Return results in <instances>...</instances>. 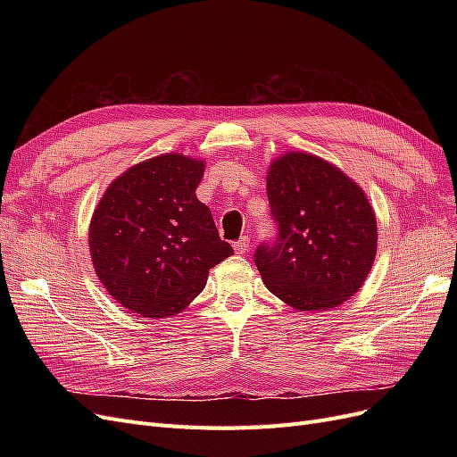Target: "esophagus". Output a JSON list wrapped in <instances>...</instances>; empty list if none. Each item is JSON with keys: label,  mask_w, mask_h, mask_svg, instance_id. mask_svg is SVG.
Segmentation results:
<instances>
[{"label": "esophagus", "mask_w": 457, "mask_h": 457, "mask_svg": "<svg viewBox=\"0 0 457 457\" xmlns=\"http://www.w3.org/2000/svg\"><path fill=\"white\" fill-rule=\"evenodd\" d=\"M232 247H234V252H237V253H245L247 247H250V238L242 237L240 240H237V242L232 244Z\"/></svg>", "instance_id": "obj_1"}]
</instances>
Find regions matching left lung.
<instances>
[{"label": "left lung", "mask_w": 457, "mask_h": 457, "mask_svg": "<svg viewBox=\"0 0 457 457\" xmlns=\"http://www.w3.org/2000/svg\"><path fill=\"white\" fill-rule=\"evenodd\" d=\"M267 196L278 237L255 265L276 297L297 311H329L366 282L378 253V220L366 192L309 152L270 162Z\"/></svg>", "instance_id": "8db88e82"}]
</instances>
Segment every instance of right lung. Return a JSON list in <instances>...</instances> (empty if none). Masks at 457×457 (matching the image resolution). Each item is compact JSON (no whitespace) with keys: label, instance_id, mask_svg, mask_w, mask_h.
<instances>
[{"label":"right lung","instance_id":"obj_1","mask_svg":"<svg viewBox=\"0 0 457 457\" xmlns=\"http://www.w3.org/2000/svg\"><path fill=\"white\" fill-rule=\"evenodd\" d=\"M204 170V160L168 152L131 165L104 190L91 217L89 252L121 307L145 318L181 312L210 269L232 255L196 196Z\"/></svg>","mask_w":457,"mask_h":457}]
</instances>
